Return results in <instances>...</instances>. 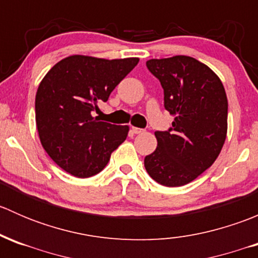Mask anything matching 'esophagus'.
Masks as SVG:
<instances>
[{
  "label": "esophagus",
  "mask_w": 258,
  "mask_h": 258,
  "mask_svg": "<svg viewBox=\"0 0 258 258\" xmlns=\"http://www.w3.org/2000/svg\"><path fill=\"white\" fill-rule=\"evenodd\" d=\"M131 132H132V134H135V135H139V134H142V132H144V130L139 128V127L132 126L131 127Z\"/></svg>",
  "instance_id": "1"
}]
</instances>
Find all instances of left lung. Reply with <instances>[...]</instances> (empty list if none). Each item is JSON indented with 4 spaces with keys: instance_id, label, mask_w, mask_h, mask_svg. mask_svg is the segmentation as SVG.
<instances>
[{
    "instance_id": "1",
    "label": "left lung",
    "mask_w": 258,
    "mask_h": 258,
    "mask_svg": "<svg viewBox=\"0 0 258 258\" xmlns=\"http://www.w3.org/2000/svg\"><path fill=\"white\" fill-rule=\"evenodd\" d=\"M160 80L165 108L175 117L168 131H156L157 147L145 157L156 182L167 187L189 183L212 166L227 135V96L220 77L189 56L146 62Z\"/></svg>"
}]
</instances>
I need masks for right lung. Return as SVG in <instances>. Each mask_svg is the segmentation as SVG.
Returning a JSON list of instances; mask_svg holds the SVG:
<instances>
[{
  "label": "right lung",
  "instance_id": "1",
  "mask_svg": "<svg viewBox=\"0 0 258 258\" xmlns=\"http://www.w3.org/2000/svg\"><path fill=\"white\" fill-rule=\"evenodd\" d=\"M139 61L74 54L57 62L41 81L35 102L41 145L70 175H97L126 140L127 124L107 123L93 114Z\"/></svg>",
  "mask_w": 258,
  "mask_h": 258
}]
</instances>
